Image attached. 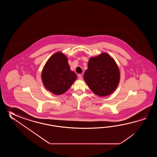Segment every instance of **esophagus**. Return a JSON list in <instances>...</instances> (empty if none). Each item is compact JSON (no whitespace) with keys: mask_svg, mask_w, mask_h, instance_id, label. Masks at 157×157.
<instances>
[{"mask_svg":"<svg viewBox=\"0 0 157 157\" xmlns=\"http://www.w3.org/2000/svg\"><path fill=\"white\" fill-rule=\"evenodd\" d=\"M78 78L79 80H82V75H81V74H79V75H78Z\"/></svg>","mask_w":157,"mask_h":157,"instance_id":"34e87169","label":"esophagus"}]
</instances>
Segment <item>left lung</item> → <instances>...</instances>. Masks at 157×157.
Here are the masks:
<instances>
[{"label": "left lung", "mask_w": 157, "mask_h": 157, "mask_svg": "<svg viewBox=\"0 0 157 157\" xmlns=\"http://www.w3.org/2000/svg\"><path fill=\"white\" fill-rule=\"evenodd\" d=\"M83 78L91 90L99 97L112 93L120 82L119 68L108 54L91 58Z\"/></svg>", "instance_id": "obj_1"}]
</instances>
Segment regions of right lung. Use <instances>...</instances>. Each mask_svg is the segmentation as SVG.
<instances>
[{
  "label": "right lung",
  "mask_w": 157,
  "mask_h": 157,
  "mask_svg": "<svg viewBox=\"0 0 157 157\" xmlns=\"http://www.w3.org/2000/svg\"><path fill=\"white\" fill-rule=\"evenodd\" d=\"M76 78V75L71 71L67 57L60 52L54 54L48 59L41 74L45 87L56 95L66 92Z\"/></svg>",
  "instance_id": "right-lung-1"
}]
</instances>
